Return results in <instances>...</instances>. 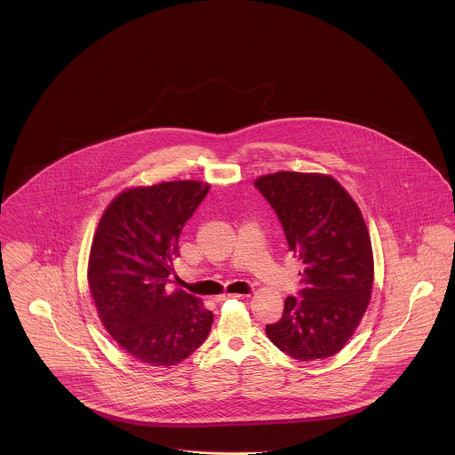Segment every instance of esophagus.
I'll list each match as a JSON object with an SVG mask.
<instances>
[{
  "mask_svg": "<svg viewBox=\"0 0 455 455\" xmlns=\"http://www.w3.org/2000/svg\"><path fill=\"white\" fill-rule=\"evenodd\" d=\"M243 296H245V294H238V292H235V294H220V296H215V301L221 303V301L230 299V298H243Z\"/></svg>",
  "mask_w": 455,
  "mask_h": 455,
  "instance_id": "esophagus-1",
  "label": "esophagus"
}]
</instances>
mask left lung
<instances>
[{
    "mask_svg": "<svg viewBox=\"0 0 455 455\" xmlns=\"http://www.w3.org/2000/svg\"><path fill=\"white\" fill-rule=\"evenodd\" d=\"M254 186L305 266L301 298L288 296L281 320L266 333L292 359L331 357L359 327L372 291L374 259L363 213L327 174L281 171Z\"/></svg>",
    "mask_w": 455,
    "mask_h": 455,
    "instance_id": "8db88e82",
    "label": "left lung"
}]
</instances>
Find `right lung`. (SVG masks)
Here are the masks:
<instances>
[{"label":"right lung","instance_id":"right-lung-1","mask_svg":"<svg viewBox=\"0 0 455 455\" xmlns=\"http://www.w3.org/2000/svg\"><path fill=\"white\" fill-rule=\"evenodd\" d=\"M208 191L201 181L130 188L109 203L92 236L88 283L98 316L113 340L147 365L181 363L213 323L200 298L165 291L182 227Z\"/></svg>","mask_w":455,"mask_h":455}]
</instances>
